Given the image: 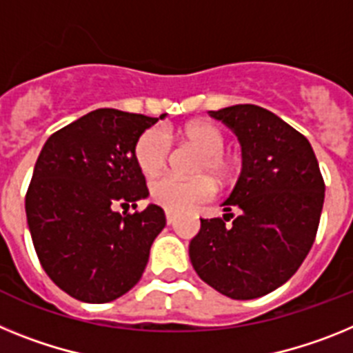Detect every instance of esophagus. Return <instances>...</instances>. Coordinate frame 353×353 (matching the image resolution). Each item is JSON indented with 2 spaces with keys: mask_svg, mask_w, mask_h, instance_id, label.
<instances>
[{
  "mask_svg": "<svg viewBox=\"0 0 353 353\" xmlns=\"http://www.w3.org/2000/svg\"><path fill=\"white\" fill-rule=\"evenodd\" d=\"M165 219H167L168 225H172V223L176 222V214L170 213V211H167V213H165Z\"/></svg>",
  "mask_w": 353,
  "mask_h": 353,
  "instance_id": "esophagus-1",
  "label": "esophagus"
}]
</instances>
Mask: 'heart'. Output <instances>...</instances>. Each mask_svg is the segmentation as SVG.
Listing matches in <instances>:
<instances>
[{"mask_svg":"<svg viewBox=\"0 0 353 353\" xmlns=\"http://www.w3.org/2000/svg\"><path fill=\"white\" fill-rule=\"evenodd\" d=\"M183 142L195 147L202 154L197 174H206L214 183H223L231 176V163L222 156L225 139L222 131L208 122H190L179 130ZM168 158V140L161 131L147 130L134 145V159L145 176H156ZM213 195L210 181L181 179L176 176H161L151 183V199L170 213L192 210Z\"/></svg>","mask_w":353,"mask_h":353,"instance_id":"b5f03b06","label":"heart"}]
</instances>
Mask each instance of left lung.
Here are the masks:
<instances>
[{
  "mask_svg": "<svg viewBox=\"0 0 353 353\" xmlns=\"http://www.w3.org/2000/svg\"><path fill=\"white\" fill-rule=\"evenodd\" d=\"M241 143V174L222 202L223 219L241 211L231 226L201 219L190 241L199 277L234 300H252L283 286L295 274L320 223L323 177L311 143L275 113L256 104L210 112Z\"/></svg>",
  "mask_w": 353,
  "mask_h": 353,
  "instance_id": "obj_1",
  "label": "left lung"
}]
</instances>
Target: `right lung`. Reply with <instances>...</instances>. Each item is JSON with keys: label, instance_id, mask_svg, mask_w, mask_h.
I'll return each instance as SVG.
<instances>
[{"label": "right lung", "instance_id": "obj_1", "mask_svg": "<svg viewBox=\"0 0 353 353\" xmlns=\"http://www.w3.org/2000/svg\"><path fill=\"white\" fill-rule=\"evenodd\" d=\"M167 113L161 115V121ZM158 119L99 108L51 134L33 168L26 219L42 268L87 304L119 299L139 283L165 213L149 197L134 145Z\"/></svg>", "mask_w": 353, "mask_h": 353}]
</instances>
